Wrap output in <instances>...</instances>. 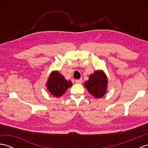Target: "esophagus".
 Returning <instances> with one entry per match:
<instances>
[{"label": "esophagus", "instance_id": "esophagus-1", "mask_svg": "<svg viewBox=\"0 0 148 148\" xmlns=\"http://www.w3.org/2000/svg\"><path fill=\"white\" fill-rule=\"evenodd\" d=\"M82 81H83V79H76V80H75V82L77 83H82Z\"/></svg>", "mask_w": 148, "mask_h": 148}]
</instances>
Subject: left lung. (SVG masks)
I'll return each mask as SVG.
<instances>
[{
    "label": "left lung",
    "instance_id": "8db88e82",
    "mask_svg": "<svg viewBox=\"0 0 148 148\" xmlns=\"http://www.w3.org/2000/svg\"><path fill=\"white\" fill-rule=\"evenodd\" d=\"M108 79L102 71H95L91 74L88 81L84 83V86L90 94L95 98H101L106 93Z\"/></svg>",
    "mask_w": 148,
    "mask_h": 148
}]
</instances>
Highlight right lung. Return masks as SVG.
Returning <instances> with one entry per match:
<instances>
[{"mask_svg":"<svg viewBox=\"0 0 148 148\" xmlns=\"http://www.w3.org/2000/svg\"><path fill=\"white\" fill-rule=\"evenodd\" d=\"M72 85L70 80L67 81L62 74L56 71L51 74L47 82L49 92L56 97H61Z\"/></svg>","mask_w":148,"mask_h":148,"instance_id":"1","label":"right lung"}]
</instances>
